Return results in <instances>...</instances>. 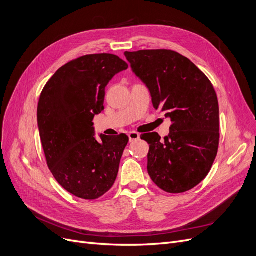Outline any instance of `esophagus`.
Returning <instances> with one entry per match:
<instances>
[{
	"mask_svg": "<svg viewBox=\"0 0 256 256\" xmlns=\"http://www.w3.org/2000/svg\"><path fill=\"white\" fill-rule=\"evenodd\" d=\"M140 138V135L138 132H130V134H128V139H130V141L132 142V141H136V140H138Z\"/></svg>",
	"mask_w": 256,
	"mask_h": 256,
	"instance_id": "34e87169",
	"label": "esophagus"
}]
</instances>
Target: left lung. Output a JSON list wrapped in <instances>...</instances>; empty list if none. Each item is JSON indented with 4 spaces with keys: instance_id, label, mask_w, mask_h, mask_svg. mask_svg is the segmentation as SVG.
Masks as SVG:
<instances>
[{
    "instance_id": "left-lung-1",
    "label": "left lung",
    "mask_w": 256,
    "mask_h": 256,
    "mask_svg": "<svg viewBox=\"0 0 256 256\" xmlns=\"http://www.w3.org/2000/svg\"><path fill=\"white\" fill-rule=\"evenodd\" d=\"M132 72L150 90L156 110L170 118L164 141L156 132L150 144L147 171L168 193H184L202 182L219 146V104L210 80L180 54L169 50L126 52Z\"/></svg>"
}]
</instances>
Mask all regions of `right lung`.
<instances>
[{
    "instance_id": "add662e5",
    "label": "right lung",
    "mask_w": 256,
    "mask_h": 256,
    "mask_svg": "<svg viewBox=\"0 0 256 256\" xmlns=\"http://www.w3.org/2000/svg\"><path fill=\"white\" fill-rule=\"evenodd\" d=\"M128 65L112 54L87 55L55 72L40 96L37 122L48 166L72 195L93 200L115 182L128 137L96 138L92 120L104 109V89Z\"/></svg>"
}]
</instances>
